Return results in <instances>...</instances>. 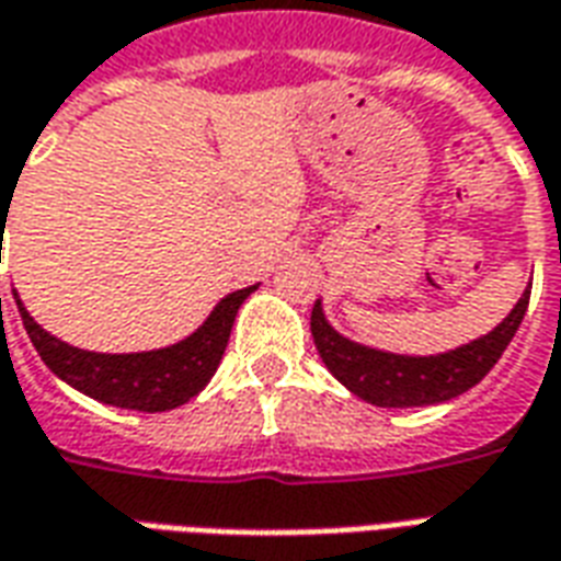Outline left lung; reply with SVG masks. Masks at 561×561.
<instances>
[{"label": "left lung", "instance_id": "obj_1", "mask_svg": "<svg viewBox=\"0 0 561 561\" xmlns=\"http://www.w3.org/2000/svg\"><path fill=\"white\" fill-rule=\"evenodd\" d=\"M531 285L523 291L517 306L495 324L490 333L466 342L445 354H393L369 348L342 336L330 328L321 300L312 309V340L333 378L352 390L354 397L373 402L378 409H414V405H438L474 388L514 340L519 321L529 306Z\"/></svg>", "mask_w": 561, "mask_h": 561}]
</instances>
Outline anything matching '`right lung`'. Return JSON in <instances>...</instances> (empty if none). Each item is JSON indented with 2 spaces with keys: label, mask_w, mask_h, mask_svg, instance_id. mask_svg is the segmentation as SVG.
<instances>
[{
  "label": "right lung",
  "mask_w": 561,
  "mask_h": 561,
  "mask_svg": "<svg viewBox=\"0 0 561 561\" xmlns=\"http://www.w3.org/2000/svg\"><path fill=\"white\" fill-rule=\"evenodd\" d=\"M255 288L257 285H249L221 297L207 321L192 336L156 348V352L135 354L75 348L68 342L56 340L54 333H47L26 312L18 291H14V300H18L23 328L30 333L35 352L42 354V360L56 378H62L66 385L104 405L131 409V412H171L197 397L209 385V378L216 376L221 354L231 340L233 318Z\"/></svg>",
  "instance_id": "add662e5"
}]
</instances>
